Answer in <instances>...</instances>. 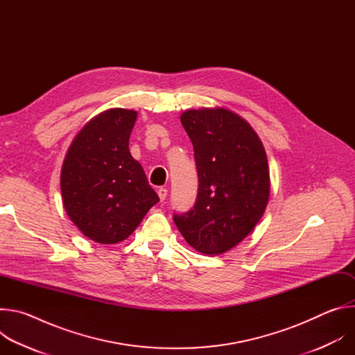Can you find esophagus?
Returning a JSON list of instances; mask_svg holds the SVG:
<instances>
[{
    "label": "esophagus",
    "mask_w": 355,
    "mask_h": 355,
    "mask_svg": "<svg viewBox=\"0 0 355 355\" xmlns=\"http://www.w3.org/2000/svg\"><path fill=\"white\" fill-rule=\"evenodd\" d=\"M167 188H159V191H157V193H159V196H160V200H164L166 198H167Z\"/></svg>",
    "instance_id": "obj_1"
}]
</instances>
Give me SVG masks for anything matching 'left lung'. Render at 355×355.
<instances>
[{"label": "left lung", "mask_w": 355, "mask_h": 355, "mask_svg": "<svg viewBox=\"0 0 355 355\" xmlns=\"http://www.w3.org/2000/svg\"><path fill=\"white\" fill-rule=\"evenodd\" d=\"M198 173L195 205L174 214L178 230L202 254H222L256 227L268 204L266 150L252 128L223 110H189L181 115Z\"/></svg>", "instance_id": "1"}]
</instances>
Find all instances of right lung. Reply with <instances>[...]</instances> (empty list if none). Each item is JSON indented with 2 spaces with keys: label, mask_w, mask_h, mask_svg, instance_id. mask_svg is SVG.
I'll use <instances>...</instances> for the list:
<instances>
[{
  "label": "right lung",
  "mask_w": 355,
  "mask_h": 355,
  "mask_svg": "<svg viewBox=\"0 0 355 355\" xmlns=\"http://www.w3.org/2000/svg\"><path fill=\"white\" fill-rule=\"evenodd\" d=\"M137 112L115 108L92 118L74 137L60 177L63 204L91 240L115 244L159 202L141 166L130 156Z\"/></svg>",
  "instance_id": "right-lung-1"
}]
</instances>
